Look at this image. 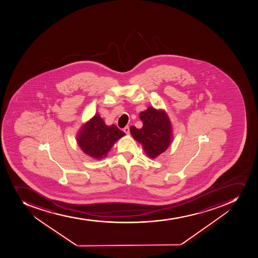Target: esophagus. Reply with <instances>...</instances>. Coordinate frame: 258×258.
I'll use <instances>...</instances> for the list:
<instances>
[{"mask_svg":"<svg viewBox=\"0 0 258 258\" xmlns=\"http://www.w3.org/2000/svg\"><path fill=\"white\" fill-rule=\"evenodd\" d=\"M123 132L125 133L126 135L130 134V128H128V126H126V127L123 128Z\"/></svg>","mask_w":258,"mask_h":258,"instance_id":"34e87169","label":"esophagus"}]
</instances>
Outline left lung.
Here are the masks:
<instances>
[{
    "mask_svg": "<svg viewBox=\"0 0 258 258\" xmlns=\"http://www.w3.org/2000/svg\"><path fill=\"white\" fill-rule=\"evenodd\" d=\"M140 118L143 121L142 128L131 126L130 133L135 140L142 144L147 155L155 159L168 149L173 139L170 120L164 110H157L153 107L141 112Z\"/></svg>",
    "mask_w": 258,
    "mask_h": 258,
    "instance_id": "left-lung-1",
    "label": "left lung"
}]
</instances>
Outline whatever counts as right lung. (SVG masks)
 <instances>
[{"instance_id":"obj_1","label":"right lung","mask_w":258,"mask_h":258,"mask_svg":"<svg viewBox=\"0 0 258 258\" xmlns=\"http://www.w3.org/2000/svg\"><path fill=\"white\" fill-rule=\"evenodd\" d=\"M125 134L114 124L108 126L103 118L95 114L85 123L77 135V143L82 151L94 159L107 156L114 143Z\"/></svg>"}]
</instances>
